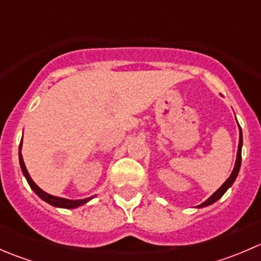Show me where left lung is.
<instances>
[{
	"instance_id": "obj_1",
	"label": "left lung",
	"mask_w": 261,
	"mask_h": 261,
	"mask_svg": "<svg viewBox=\"0 0 261 261\" xmlns=\"http://www.w3.org/2000/svg\"><path fill=\"white\" fill-rule=\"evenodd\" d=\"M241 147H243V133H241L240 130V141H239V150H238V158H236V163H235V168H233L232 173H231L230 177L227 178V180L225 181V183L222 184V186L220 187V188L217 189V191L215 192V193L212 194L211 197H210L207 201H204L203 203L199 204L198 207H206V206H210V204L215 203L216 201H218V199L221 198V197L223 196V193H225L226 191H227L228 188H230L231 186H232V183L235 181L236 177H238L239 174V170H240V167H241Z\"/></svg>"
}]
</instances>
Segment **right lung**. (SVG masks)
Listing matches in <instances>:
<instances>
[{
  "label": "right lung",
  "mask_w": 261,
  "mask_h": 261,
  "mask_svg": "<svg viewBox=\"0 0 261 261\" xmlns=\"http://www.w3.org/2000/svg\"><path fill=\"white\" fill-rule=\"evenodd\" d=\"M18 150H21V143H20V147H18ZM18 160H20L21 170H22V173H23V175H25L26 180H28L29 186L33 188V191L35 192V193L38 194L41 199H44L45 202H48V203L51 204V206L62 207V208H75V207H80V206H82V204L87 203V202L91 199V198H86V199H78V201H72V199H65V198H60V197L50 196V194L46 193V192H44L43 189L39 188V187L34 183V180L31 179V177L29 175V173H28V169H26V167H25V163H23L21 152H18Z\"/></svg>",
  "instance_id": "1"
}]
</instances>
